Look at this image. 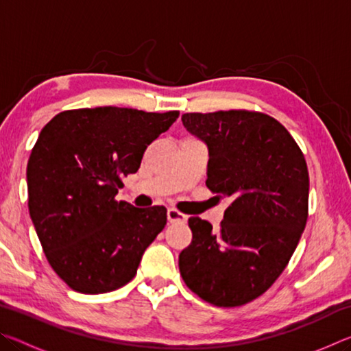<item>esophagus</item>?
<instances>
[{"label": "esophagus", "instance_id": "1", "mask_svg": "<svg viewBox=\"0 0 351 351\" xmlns=\"http://www.w3.org/2000/svg\"><path fill=\"white\" fill-rule=\"evenodd\" d=\"M167 219L169 223H186L187 217L184 213L178 212L176 209H169L167 210Z\"/></svg>", "mask_w": 351, "mask_h": 351}]
</instances>
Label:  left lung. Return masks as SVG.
<instances>
[{
	"mask_svg": "<svg viewBox=\"0 0 351 351\" xmlns=\"http://www.w3.org/2000/svg\"><path fill=\"white\" fill-rule=\"evenodd\" d=\"M182 125L207 145L206 186L232 203L219 228L189 218L192 243L180 254L187 287L217 306L257 299L287 268L308 218L304 153L263 112H186Z\"/></svg>",
	"mask_w": 351,
	"mask_h": 351,
	"instance_id": "obj_1",
	"label": "left lung"
}]
</instances>
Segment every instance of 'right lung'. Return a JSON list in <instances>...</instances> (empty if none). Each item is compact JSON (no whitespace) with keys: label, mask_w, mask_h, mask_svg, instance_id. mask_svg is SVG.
I'll return each mask as SVG.
<instances>
[{"label":"right lung","mask_w":351,"mask_h":351,"mask_svg":"<svg viewBox=\"0 0 351 351\" xmlns=\"http://www.w3.org/2000/svg\"><path fill=\"white\" fill-rule=\"evenodd\" d=\"M178 116L97 106L58 112L41 130L26 171L29 213L47 261L69 288L110 293L136 276L167 209H139L116 195Z\"/></svg>","instance_id":"add662e5"}]
</instances>
